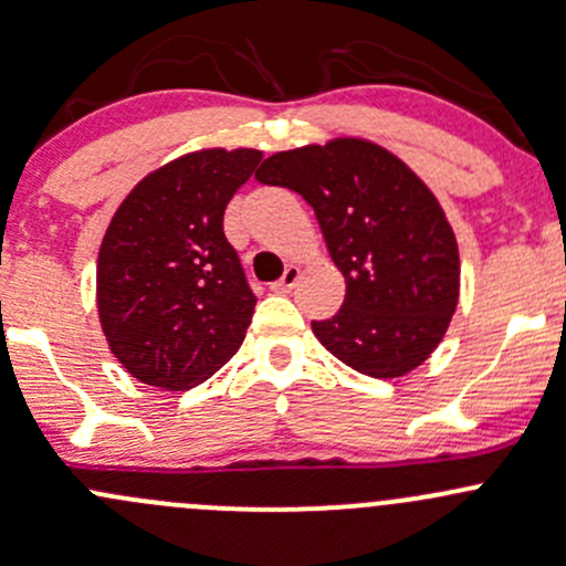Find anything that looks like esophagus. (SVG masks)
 Here are the masks:
<instances>
[{
	"label": "esophagus",
	"instance_id": "esophagus-1",
	"mask_svg": "<svg viewBox=\"0 0 566 566\" xmlns=\"http://www.w3.org/2000/svg\"><path fill=\"white\" fill-rule=\"evenodd\" d=\"M298 279H301V268L298 265H287L284 276L279 279V282H273L271 290H273V293H290V290L298 284Z\"/></svg>",
	"mask_w": 566,
	"mask_h": 566
}]
</instances>
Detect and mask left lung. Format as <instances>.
I'll return each mask as SVG.
<instances>
[{"label":"left lung","mask_w":566,"mask_h":566,"mask_svg":"<svg viewBox=\"0 0 566 566\" xmlns=\"http://www.w3.org/2000/svg\"><path fill=\"white\" fill-rule=\"evenodd\" d=\"M254 178L293 189L314 208L347 282L342 308L312 323L319 344L374 379L423 366L448 333L461 290L455 233L423 178L363 138L279 151Z\"/></svg>","instance_id":"obj_1"}]
</instances>
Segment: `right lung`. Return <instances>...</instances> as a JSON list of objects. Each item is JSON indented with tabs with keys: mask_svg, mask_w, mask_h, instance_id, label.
<instances>
[{
	"mask_svg": "<svg viewBox=\"0 0 566 566\" xmlns=\"http://www.w3.org/2000/svg\"><path fill=\"white\" fill-rule=\"evenodd\" d=\"M258 148H200L143 176L113 213L97 258L111 353L143 385L189 390L241 347L254 293L224 238L230 198Z\"/></svg>",
	"mask_w": 566,
	"mask_h": 566,
	"instance_id": "right-lung-1",
	"label": "right lung"
}]
</instances>
